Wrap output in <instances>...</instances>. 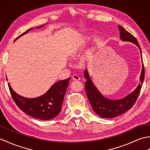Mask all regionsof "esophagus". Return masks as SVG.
I'll return each instance as SVG.
<instances>
[{
  "instance_id": "obj_1",
  "label": "esophagus",
  "mask_w": 150,
  "mask_h": 150,
  "mask_svg": "<svg viewBox=\"0 0 150 150\" xmlns=\"http://www.w3.org/2000/svg\"><path fill=\"white\" fill-rule=\"evenodd\" d=\"M72 79L73 81H79L80 80V77L77 74H75L72 76Z\"/></svg>"
}]
</instances>
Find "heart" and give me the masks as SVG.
<instances>
[{
  "label": "heart",
  "instance_id": "heart-1",
  "mask_svg": "<svg viewBox=\"0 0 150 150\" xmlns=\"http://www.w3.org/2000/svg\"><path fill=\"white\" fill-rule=\"evenodd\" d=\"M93 37L91 35H83L80 36L77 39L73 41L70 44L69 48V55L71 58L77 57L81 53L84 47L90 43Z\"/></svg>",
  "mask_w": 150,
  "mask_h": 150
}]
</instances>
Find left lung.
<instances>
[{"label":"left lung","instance_id":"obj_1","mask_svg":"<svg viewBox=\"0 0 150 150\" xmlns=\"http://www.w3.org/2000/svg\"><path fill=\"white\" fill-rule=\"evenodd\" d=\"M119 30L120 31V39L122 41L130 42L135 44L140 50L142 58L141 47L135 38L120 25H119ZM84 78L86 79V81L85 82V91L88 100L91 104L92 109L98 116L110 119V118L115 117L125 113L135 104L141 91L143 81L144 79V68L142 62V71L139 79L140 82L137 87L132 93L120 99H110L105 97L95 86L87 69L84 70Z\"/></svg>","mask_w":150,"mask_h":150}]
</instances>
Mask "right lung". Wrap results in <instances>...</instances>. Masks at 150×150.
<instances>
[{
    "instance_id": "obj_1",
    "label": "right lung",
    "mask_w": 150,
    "mask_h": 150,
    "mask_svg": "<svg viewBox=\"0 0 150 150\" xmlns=\"http://www.w3.org/2000/svg\"><path fill=\"white\" fill-rule=\"evenodd\" d=\"M44 26V25H42L35 28ZM33 29V28H30L18 36L15 41ZM6 80L8 81L7 77ZM69 80L70 77L55 82L45 93L35 98L24 97L16 93L9 83L8 86L13 99L22 111L35 119L46 120L53 119L60 113Z\"/></svg>"
}]
</instances>
